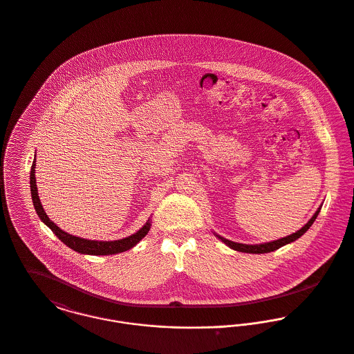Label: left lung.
Masks as SVG:
<instances>
[{
    "label": "left lung",
    "instance_id": "8db88e82",
    "mask_svg": "<svg viewBox=\"0 0 354 354\" xmlns=\"http://www.w3.org/2000/svg\"><path fill=\"white\" fill-rule=\"evenodd\" d=\"M320 209H322V206H319V209L315 212V214L311 217V220H310L301 230H299L297 232H295V234H292V235L274 240V241H269V243H263V244H243V243L231 241V240H228V239H225V237H221V236H217L221 241H224L228 247H231L232 250H236V251H240V252H248V254H266V252H272V251L278 250L279 247H282V245H285V244H289V243L297 240L300 236L304 235V234L310 230V227L314 224V221L316 220V217H317Z\"/></svg>",
    "mask_w": 354,
    "mask_h": 354
}]
</instances>
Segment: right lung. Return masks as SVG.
Here are the masks:
<instances>
[{
	"label": "right lung",
	"mask_w": 354,
	"mask_h": 354,
	"mask_svg": "<svg viewBox=\"0 0 354 354\" xmlns=\"http://www.w3.org/2000/svg\"><path fill=\"white\" fill-rule=\"evenodd\" d=\"M35 160L32 162L31 167V175H30V186H31V196H32V202L35 206V210L39 216L40 220L57 235V237L65 243L69 248L77 251L80 254H88V255H113V254H119L123 251L130 250L131 247H134L144 236L147 235L151 230V223L148 220V223L140 230L137 231L134 235L127 236L124 239L120 240H113V241H99V240H88V239H82L79 236L71 235L66 234L65 231H62L59 227H57L46 214V212L43 210V206L40 203L39 196H38V187H37V179H35Z\"/></svg>",
	"instance_id": "add662e5"
}]
</instances>
